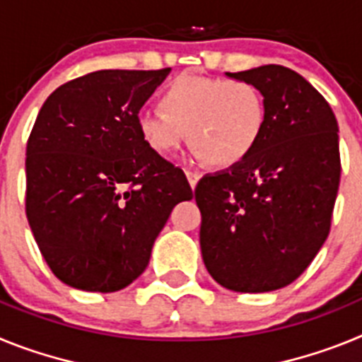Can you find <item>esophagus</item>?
I'll use <instances>...</instances> for the list:
<instances>
[{"instance_id":"34e87169","label":"esophagus","mask_w":362,"mask_h":362,"mask_svg":"<svg viewBox=\"0 0 362 362\" xmlns=\"http://www.w3.org/2000/svg\"><path fill=\"white\" fill-rule=\"evenodd\" d=\"M185 174H187V179H188V183H190L192 190L197 187V183H199V179H201V174L199 172H194V170H185Z\"/></svg>"}]
</instances>
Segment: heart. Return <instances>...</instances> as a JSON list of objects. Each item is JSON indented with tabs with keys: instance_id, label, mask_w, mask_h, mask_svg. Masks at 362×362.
<instances>
[{
	"instance_id": "1",
	"label": "heart",
	"mask_w": 362,
	"mask_h": 362,
	"mask_svg": "<svg viewBox=\"0 0 362 362\" xmlns=\"http://www.w3.org/2000/svg\"><path fill=\"white\" fill-rule=\"evenodd\" d=\"M161 103L137 114L145 145L166 156L190 137L192 158L217 166L248 158L267 121L263 94L245 79L181 76L166 86Z\"/></svg>"
}]
</instances>
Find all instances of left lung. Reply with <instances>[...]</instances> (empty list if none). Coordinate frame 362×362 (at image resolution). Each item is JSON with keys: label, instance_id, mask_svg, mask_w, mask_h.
Wrapping results in <instances>:
<instances>
[{"label": "left lung", "instance_id": "obj_1", "mask_svg": "<svg viewBox=\"0 0 362 362\" xmlns=\"http://www.w3.org/2000/svg\"><path fill=\"white\" fill-rule=\"evenodd\" d=\"M226 78L257 86L267 121L248 158L197 183L201 254L221 286L272 292L296 281L328 238L341 177L337 119L326 99L286 66Z\"/></svg>", "mask_w": 362, "mask_h": 362}]
</instances>
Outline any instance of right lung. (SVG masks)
Segmentation results:
<instances>
[{
	"label": "right lung",
	"mask_w": 362,
	"mask_h": 362,
	"mask_svg": "<svg viewBox=\"0 0 362 362\" xmlns=\"http://www.w3.org/2000/svg\"><path fill=\"white\" fill-rule=\"evenodd\" d=\"M170 74L98 70L49 95L27 143V219L54 276L117 292L148 267L172 209L192 199L183 170L150 150L137 114Z\"/></svg>",
	"instance_id": "obj_1"
}]
</instances>
